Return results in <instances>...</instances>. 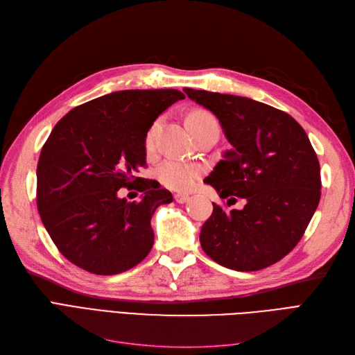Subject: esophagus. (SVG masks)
Here are the masks:
<instances>
[{"label": "esophagus", "mask_w": 355, "mask_h": 355, "mask_svg": "<svg viewBox=\"0 0 355 355\" xmlns=\"http://www.w3.org/2000/svg\"><path fill=\"white\" fill-rule=\"evenodd\" d=\"M175 200L178 202H180V204H184V202H187L189 200V196L188 194H180V192H178V194H175Z\"/></svg>", "instance_id": "34e87169"}]
</instances>
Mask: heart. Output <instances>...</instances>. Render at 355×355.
<instances>
[{"label":"heart","mask_w":355,"mask_h":355,"mask_svg":"<svg viewBox=\"0 0 355 355\" xmlns=\"http://www.w3.org/2000/svg\"><path fill=\"white\" fill-rule=\"evenodd\" d=\"M188 121H189V125L211 124V123L218 124V121L214 120L213 115L204 111L191 112L188 116ZM158 130H159V120L153 123V125L148 128V132L145 135V148L148 151L154 149ZM201 173H202V168L200 166L191 164V163H187V161H180V159H167L157 170V176L161 184L175 191H187L192 188L197 182V179L201 176Z\"/></svg>","instance_id":"1"}]
</instances>
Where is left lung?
<instances>
[{
  "instance_id": "8db88e82",
  "label": "left lung",
  "mask_w": 355,
  "mask_h": 355,
  "mask_svg": "<svg viewBox=\"0 0 355 355\" xmlns=\"http://www.w3.org/2000/svg\"><path fill=\"white\" fill-rule=\"evenodd\" d=\"M218 116L231 149L206 182L220 198L245 200L243 210L213 202L200 243L214 262L259 271L295 249L317 210L320 163L305 130L288 114L234 94L185 87Z\"/></svg>"
}]
</instances>
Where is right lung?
Segmentation results:
<instances>
[{
	"label": "right lung",
	"instance_id": "right-lung-1",
	"mask_svg": "<svg viewBox=\"0 0 355 355\" xmlns=\"http://www.w3.org/2000/svg\"><path fill=\"white\" fill-rule=\"evenodd\" d=\"M185 99L173 89L121 90L69 111L53 128L37 166V207L59 252L98 275L124 272L154 244L151 218L170 191L139 182L146 164L145 135L170 105ZM138 184L141 202L117 189Z\"/></svg>",
	"mask_w": 355,
	"mask_h": 355
}]
</instances>
